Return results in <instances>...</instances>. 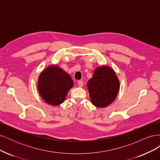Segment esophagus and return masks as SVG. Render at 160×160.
<instances>
[{"label": "esophagus", "instance_id": "34e87169", "mask_svg": "<svg viewBox=\"0 0 160 160\" xmlns=\"http://www.w3.org/2000/svg\"><path fill=\"white\" fill-rule=\"evenodd\" d=\"M77 84H78L79 87H82L83 85V81H81V80H79L77 81Z\"/></svg>", "mask_w": 160, "mask_h": 160}]
</instances>
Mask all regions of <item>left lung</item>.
Wrapping results in <instances>:
<instances>
[{"mask_svg": "<svg viewBox=\"0 0 160 160\" xmlns=\"http://www.w3.org/2000/svg\"><path fill=\"white\" fill-rule=\"evenodd\" d=\"M88 88L91 103L97 108H105L117 97L119 81L112 69L103 66L95 69Z\"/></svg>", "mask_w": 160, "mask_h": 160, "instance_id": "obj_1", "label": "left lung"}]
</instances>
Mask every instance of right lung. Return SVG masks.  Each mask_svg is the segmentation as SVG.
Instances as JSON below:
<instances>
[{
  "label": "right lung",
  "instance_id": "obj_1",
  "mask_svg": "<svg viewBox=\"0 0 160 160\" xmlns=\"http://www.w3.org/2000/svg\"><path fill=\"white\" fill-rule=\"evenodd\" d=\"M73 86L71 76L57 66L42 72L38 81V89L46 103L58 105L64 102L69 90Z\"/></svg>",
  "mask_w": 160,
  "mask_h": 160
}]
</instances>
